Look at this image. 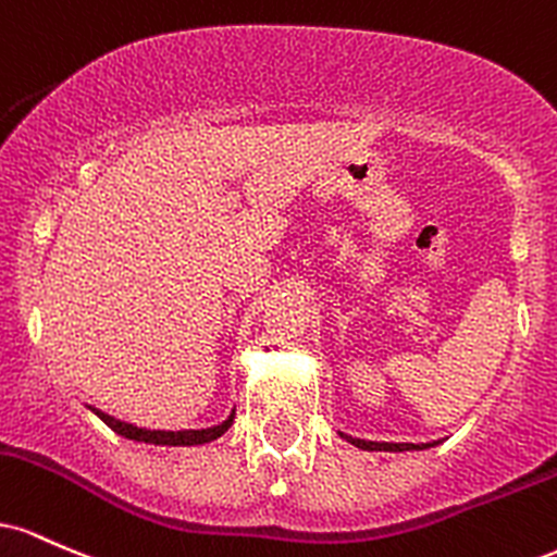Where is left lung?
<instances>
[{
    "instance_id": "obj_1",
    "label": "left lung",
    "mask_w": 557,
    "mask_h": 557,
    "mask_svg": "<svg viewBox=\"0 0 557 557\" xmlns=\"http://www.w3.org/2000/svg\"><path fill=\"white\" fill-rule=\"evenodd\" d=\"M345 436L347 442H352L355 447H360V449H384V453H405V449H426V447H434V445H440V442H429V445H410V442H366V440H355V436H347V434H342Z\"/></svg>"
}]
</instances>
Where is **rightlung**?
<instances>
[{"label":"right lung","mask_w":557,"mask_h":557,"mask_svg":"<svg viewBox=\"0 0 557 557\" xmlns=\"http://www.w3.org/2000/svg\"><path fill=\"white\" fill-rule=\"evenodd\" d=\"M91 413H97L102 418L108 426L115 431V434L126 436V440H134V442H147V445H165V447H191V445H205V442H212L218 440V436H223L228 431L231 423H234V413H231L226 421L218 423V426H210V429H189V431H149V429H139L134 426V423H126V421H117V418H112L108 413H102V410L91 408Z\"/></svg>","instance_id":"add662e5"}]
</instances>
